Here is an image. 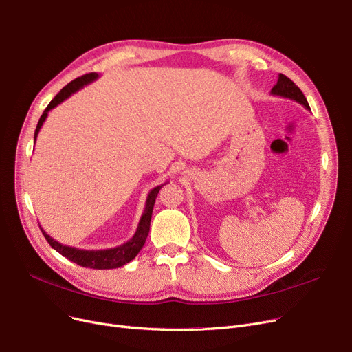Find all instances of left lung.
Wrapping results in <instances>:
<instances>
[{
    "label": "left lung",
    "instance_id": "1",
    "mask_svg": "<svg viewBox=\"0 0 352 352\" xmlns=\"http://www.w3.org/2000/svg\"><path fill=\"white\" fill-rule=\"evenodd\" d=\"M272 94L277 95V96L289 98V100H293V101L299 102L300 105H303L306 109H311V107H309V104H307V100L305 98L303 92L299 89V87L294 85V82H292L283 74H278L277 83L273 87Z\"/></svg>",
    "mask_w": 352,
    "mask_h": 352
}]
</instances>
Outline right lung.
Here are the masks:
<instances>
[{"mask_svg":"<svg viewBox=\"0 0 352 352\" xmlns=\"http://www.w3.org/2000/svg\"><path fill=\"white\" fill-rule=\"evenodd\" d=\"M98 76H100V75L95 74V72L94 74H87V75H83L80 78H76L72 82H69L63 89H60V92L53 98L50 104L47 105V108L43 111V114H41V117L37 122V127H36V131H34V144H36V138L38 135L41 125H43V122L46 121V118L49 116V111H52L54 107H58L59 104H62L65 100H67L70 95L78 92L80 88H83L85 85H88V83L98 79ZM166 184H167V182H166ZM166 184L153 188L148 192L144 212H143L142 218H140L138 227H137L133 238H130L127 243H124L118 247L105 248V250H82V248H76V247H69V245H65L59 241H56L54 238H52L41 227H40V230H41V232H43L47 243L52 245V248H54L56 251L60 252V254L63 257H66L67 260L74 261V263H76L82 267H87V269H96V270L118 269V267H122L124 264L130 263L138 254L140 250L143 248V245L147 240L148 231H150V221H151L154 202H156L157 193L160 192V189Z\"/></svg>","mask_w":352,"mask_h":352,"instance_id":"obj_1","label":"right lung"}]
</instances>
